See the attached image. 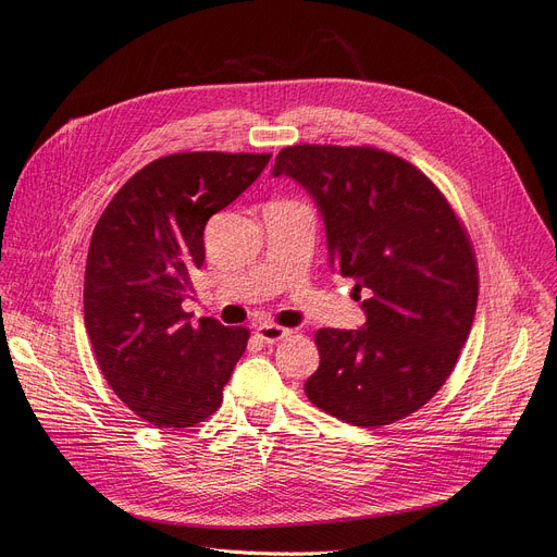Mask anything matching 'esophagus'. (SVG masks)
<instances>
[{"instance_id":"obj_1","label":"esophagus","mask_w":557,"mask_h":557,"mask_svg":"<svg viewBox=\"0 0 557 557\" xmlns=\"http://www.w3.org/2000/svg\"><path fill=\"white\" fill-rule=\"evenodd\" d=\"M289 333H292L289 329H282V326H275V324H261L257 329V337L263 339L265 345H275V343H280V339H284Z\"/></svg>"}]
</instances>
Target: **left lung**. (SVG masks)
I'll list each match as a JSON object with an SVG mask.
<instances>
[{"mask_svg":"<svg viewBox=\"0 0 557 557\" xmlns=\"http://www.w3.org/2000/svg\"><path fill=\"white\" fill-rule=\"evenodd\" d=\"M273 175L312 196L329 263L356 282L366 312L356 331H317L305 393L361 428L414 414L451 374L476 312V261L456 212L417 166L374 148L292 146Z\"/></svg>","mask_w":557,"mask_h":557,"instance_id":"8db88e82","label":"left lung"}]
</instances>
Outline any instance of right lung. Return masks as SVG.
<instances>
[{
  "label": "right lung",
  "mask_w": 557,
  "mask_h": 557,
  "mask_svg": "<svg viewBox=\"0 0 557 557\" xmlns=\"http://www.w3.org/2000/svg\"><path fill=\"white\" fill-rule=\"evenodd\" d=\"M271 154L181 152L122 185L99 218L85 265V329L115 396L157 428H189L222 405L249 331L183 300L203 265L214 212L252 185Z\"/></svg>",
  "instance_id": "right-lung-1"
}]
</instances>
